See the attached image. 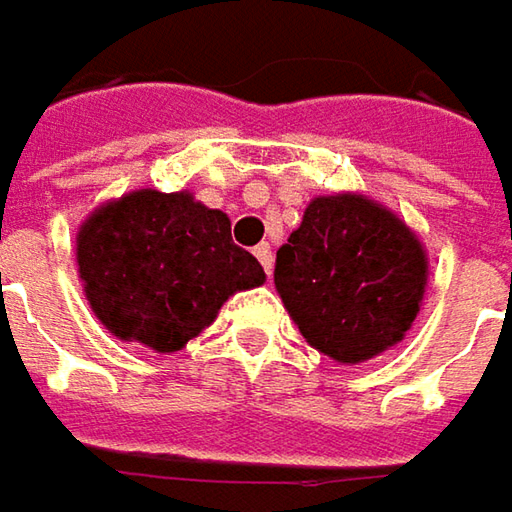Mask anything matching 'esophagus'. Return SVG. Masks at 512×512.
<instances>
[{"instance_id": "obj_1", "label": "esophagus", "mask_w": 512, "mask_h": 512, "mask_svg": "<svg viewBox=\"0 0 512 512\" xmlns=\"http://www.w3.org/2000/svg\"><path fill=\"white\" fill-rule=\"evenodd\" d=\"M253 253H256V259L262 262V268H265V273H270L273 270V253H270V244H256L253 247Z\"/></svg>"}]
</instances>
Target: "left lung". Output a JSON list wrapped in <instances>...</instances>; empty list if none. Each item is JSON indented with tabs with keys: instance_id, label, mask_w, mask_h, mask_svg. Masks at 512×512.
<instances>
[{
	"instance_id": "left-lung-1",
	"label": "left lung",
	"mask_w": 512,
	"mask_h": 512,
	"mask_svg": "<svg viewBox=\"0 0 512 512\" xmlns=\"http://www.w3.org/2000/svg\"><path fill=\"white\" fill-rule=\"evenodd\" d=\"M273 282L308 343L337 363H363L400 343L418 317L426 256L386 207L322 195L279 247Z\"/></svg>"
}]
</instances>
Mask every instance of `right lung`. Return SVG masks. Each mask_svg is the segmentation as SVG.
<instances>
[{"label":"right lung","instance_id":"1","mask_svg":"<svg viewBox=\"0 0 512 512\" xmlns=\"http://www.w3.org/2000/svg\"><path fill=\"white\" fill-rule=\"evenodd\" d=\"M77 262L97 320L155 351H178L227 296L265 282L230 218L190 192L141 190L100 207L80 227Z\"/></svg>","mask_w":512,"mask_h":512}]
</instances>
